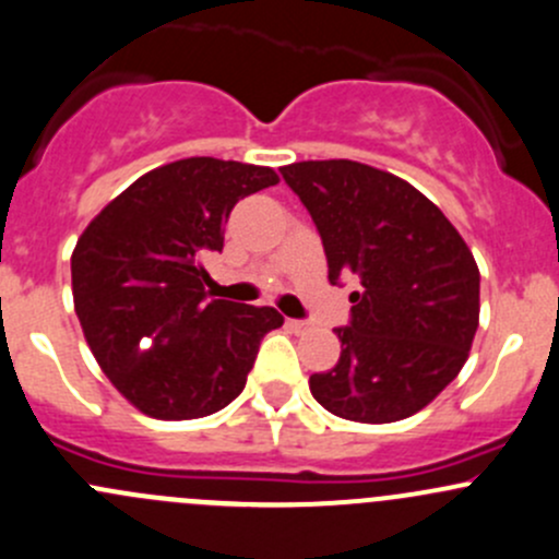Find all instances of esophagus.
I'll return each instance as SVG.
<instances>
[{
    "instance_id": "obj_1",
    "label": "esophagus",
    "mask_w": 559,
    "mask_h": 559,
    "mask_svg": "<svg viewBox=\"0 0 559 559\" xmlns=\"http://www.w3.org/2000/svg\"><path fill=\"white\" fill-rule=\"evenodd\" d=\"M286 326H289L292 332H297V335H306V332L313 330L311 321H302V319H289L286 321Z\"/></svg>"
}]
</instances>
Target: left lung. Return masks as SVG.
<instances>
[{"instance_id": "left-lung-1", "label": "left lung", "mask_w": 559, "mask_h": 559, "mask_svg": "<svg viewBox=\"0 0 559 559\" xmlns=\"http://www.w3.org/2000/svg\"><path fill=\"white\" fill-rule=\"evenodd\" d=\"M311 213L330 281L357 275L341 359L311 376L330 414L362 425L414 416L465 365L478 330V264L462 235L408 180L352 159L281 167Z\"/></svg>"}]
</instances>
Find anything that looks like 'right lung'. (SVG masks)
Wrapping results in <instances>:
<instances>
[{"mask_svg":"<svg viewBox=\"0 0 559 559\" xmlns=\"http://www.w3.org/2000/svg\"><path fill=\"white\" fill-rule=\"evenodd\" d=\"M278 183L273 167L191 156L140 175L72 251V300L110 384L145 416L200 419L243 392L270 306L205 300L202 259L222 251L238 200Z\"/></svg>","mask_w":559,"mask_h":559,"instance_id":"obj_1","label":"right lung"}]
</instances>
